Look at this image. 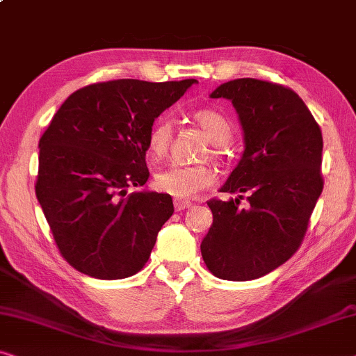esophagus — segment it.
<instances>
[{"label":"esophagus","mask_w":356,"mask_h":356,"mask_svg":"<svg viewBox=\"0 0 356 356\" xmlns=\"http://www.w3.org/2000/svg\"><path fill=\"white\" fill-rule=\"evenodd\" d=\"M190 207H192V202H187V200H179V198L174 200V208H176V211H184V209H188Z\"/></svg>","instance_id":"obj_1"}]
</instances>
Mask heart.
Wrapping results in <instances>:
<instances>
[{
    "mask_svg": "<svg viewBox=\"0 0 356 356\" xmlns=\"http://www.w3.org/2000/svg\"><path fill=\"white\" fill-rule=\"evenodd\" d=\"M193 121L203 130L211 143V153L219 154L221 147L227 145L232 137V129L227 119L213 109H200L193 113ZM174 137V124L171 119L159 118L148 132L147 152L153 161H159L169 153ZM216 182V172L208 164H190L180 166L172 164L154 174V187L159 192L172 195L176 198H190Z\"/></svg>",
    "mask_w": 356,
    "mask_h": 356,
    "instance_id": "heart-1",
    "label": "heart"
}]
</instances>
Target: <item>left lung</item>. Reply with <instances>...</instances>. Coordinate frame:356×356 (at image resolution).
Instances as JSON below:
<instances>
[{
    "instance_id": "left-lung-1",
    "label": "left lung",
    "mask_w": 356,
    "mask_h": 356,
    "mask_svg": "<svg viewBox=\"0 0 356 356\" xmlns=\"http://www.w3.org/2000/svg\"><path fill=\"white\" fill-rule=\"evenodd\" d=\"M209 97L232 102L245 149L219 190L238 197L208 202L213 224L202 257L219 279H258L287 261L307 234L324 184L321 129L293 90L266 80H230Z\"/></svg>"
}]
</instances>
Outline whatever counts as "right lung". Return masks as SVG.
I'll return each instance as SVG.
<instances>
[{
    "mask_svg": "<svg viewBox=\"0 0 356 356\" xmlns=\"http://www.w3.org/2000/svg\"><path fill=\"white\" fill-rule=\"evenodd\" d=\"M195 79L92 83L74 92L40 138L38 203L64 259L97 279H124L148 261L171 195L142 187L154 119L172 106Z\"/></svg>",
    "mask_w": 356,
    "mask_h": 356,
    "instance_id": "add662e5",
    "label": "right lung"
}]
</instances>
